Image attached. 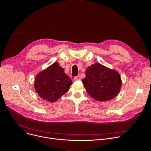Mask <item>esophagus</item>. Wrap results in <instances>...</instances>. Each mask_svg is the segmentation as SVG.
Here are the masks:
<instances>
[{
  "label": "esophagus",
  "instance_id": "1",
  "mask_svg": "<svg viewBox=\"0 0 151 151\" xmlns=\"http://www.w3.org/2000/svg\"><path fill=\"white\" fill-rule=\"evenodd\" d=\"M81 77L80 75H78L77 76L74 77V80L75 81H79V80H81Z\"/></svg>",
  "mask_w": 151,
  "mask_h": 151
}]
</instances>
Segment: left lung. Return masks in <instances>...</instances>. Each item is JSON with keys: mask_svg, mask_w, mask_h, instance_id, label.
Segmentation results:
<instances>
[{"mask_svg": "<svg viewBox=\"0 0 151 151\" xmlns=\"http://www.w3.org/2000/svg\"><path fill=\"white\" fill-rule=\"evenodd\" d=\"M82 83L88 94L100 101H108L115 97L122 85L120 75L116 71L100 63L88 67Z\"/></svg>", "mask_w": 151, "mask_h": 151, "instance_id": "obj_1", "label": "left lung"}]
</instances>
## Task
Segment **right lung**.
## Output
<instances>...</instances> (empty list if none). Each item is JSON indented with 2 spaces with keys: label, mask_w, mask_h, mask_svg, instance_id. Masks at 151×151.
<instances>
[{
  "label": "right lung",
  "mask_w": 151,
  "mask_h": 151,
  "mask_svg": "<svg viewBox=\"0 0 151 151\" xmlns=\"http://www.w3.org/2000/svg\"><path fill=\"white\" fill-rule=\"evenodd\" d=\"M72 83L64 69L55 62L36 75L34 87L41 98L53 103L69 91Z\"/></svg>",
  "instance_id": "1"
}]
</instances>
